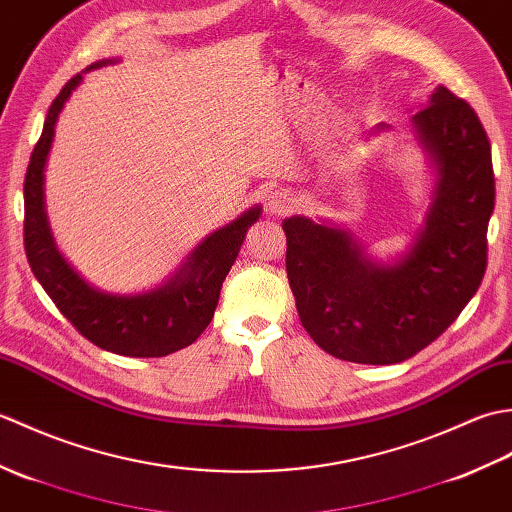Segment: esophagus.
<instances>
[{"label": "esophagus", "instance_id": "34e87169", "mask_svg": "<svg viewBox=\"0 0 512 512\" xmlns=\"http://www.w3.org/2000/svg\"><path fill=\"white\" fill-rule=\"evenodd\" d=\"M297 198L295 193L288 191V189H277L268 195V213L270 215H288L295 209Z\"/></svg>", "mask_w": 512, "mask_h": 512}]
</instances>
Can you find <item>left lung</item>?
Here are the masks:
<instances>
[{"label":"left lung","mask_w":512,"mask_h":512,"mask_svg":"<svg viewBox=\"0 0 512 512\" xmlns=\"http://www.w3.org/2000/svg\"><path fill=\"white\" fill-rule=\"evenodd\" d=\"M411 123L429 158L433 187L407 250L383 262L330 220L292 215L281 224L301 325L341 361H407L458 319L482 284L495 209L488 136L471 105L444 85ZM387 129L380 123L374 134Z\"/></svg>","instance_id":"obj_1"}]
</instances>
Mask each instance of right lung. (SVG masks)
Here are the masks:
<instances>
[{"label": "right lung", "instance_id": "obj_1", "mask_svg": "<svg viewBox=\"0 0 512 512\" xmlns=\"http://www.w3.org/2000/svg\"><path fill=\"white\" fill-rule=\"evenodd\" d=\"M121 59H101L65 83L52 101L39 143L32 151L24 182V242L28 264L48 292L54 306L85 339L101 350L158 358L191 345L211 323L228 270L235 264L246 231L253 226L262 206L255 204L239 213L233 222L206 235L180 266L156 288L134 295H116L88 284L54 242L46 211V167L54 143L59 114L83 76Z\"/></svg>", "mask_w": 512, "mask_h": 512}]
</instances>
